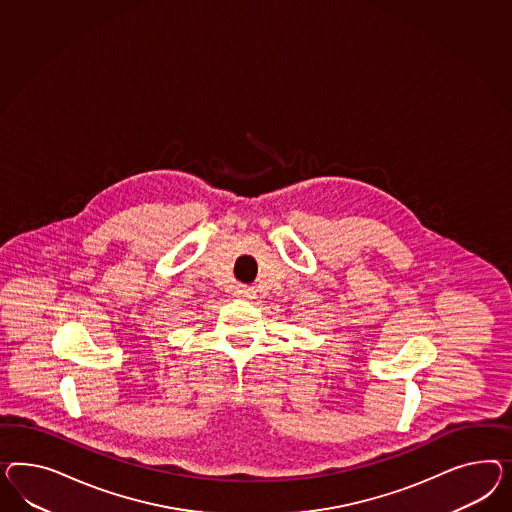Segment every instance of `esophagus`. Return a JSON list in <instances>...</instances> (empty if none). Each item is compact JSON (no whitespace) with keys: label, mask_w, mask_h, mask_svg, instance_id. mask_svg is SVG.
<instances>
[{"label":"esophagus","mask_w":512,"mask_h":512,"mask_svg":"<svg viewBox=\"0 0 512 512\" xmlns=\"http://www.w3.org/2000/svg\"><path fill=\"white\" fill-rule=\"evenodd\" d=\"M235 294L238 298H242V300H248V298H251L253 291H251L249 287H246V285H238V289H236Z\"/></svg>","instance_id":"34e87169"}]
</instances>
